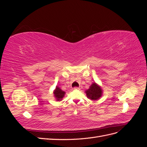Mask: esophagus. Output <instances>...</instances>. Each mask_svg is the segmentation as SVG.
<instances>
[{
    "label": "esophagus",
    "mask_w": 147,
    "mask_h": 147,
    "mask_svg": "<svg viewBox=\"0 0 147 147\" xmlns=\"http://www.w3.org/2000/svg\"><path fill=\"white\" fill-rule=\"evenodd\" d=\"M74 89V90H79L80 88H78V87H75Z\"/></svg>",
    "instance_id": "esophagus-1"
}]
</instances>
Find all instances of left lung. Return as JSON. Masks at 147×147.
Masks as SVG:
<instances>
[{
	"instance_id": "left-lung-1",
	"label": "left lung",
	"mask_w": 147,
	"mask_h": 147,
	"mask_svg": "<svg viewBox=\"0 0 147 147\" xmlns=\"http://www.w3.org/2000/svg\"><path fill=\"white\" fill-rule=\"evenodd\" d=\"M85 92L88 99L95 100L99 99L102 96V90L100 86L98 84L96 83H93Z\"/></svg>"
}]
</instances>
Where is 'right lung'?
<instances>
[{
  "label": "right lung",
  "instance_id": "right-lung-1",
  "mask_svg": "<svg viewBox=\"0 0 147 147\" xmlns=\"http://www.w3.org/2000/svg\"><path fill=\"white\" fill-rule=\"evenodd\" d=\"M54 94H55V96L56 98V100H61L63 98L64 95H65V92L63 91L62 90H61V89L59 88L56 86L55 90L54 91Z\"/></svg>",
  "mask_w": 147,
  "mask_h": 147
}]
</instances>
